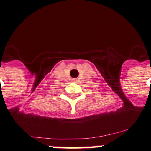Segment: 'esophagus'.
Returning a JSON list of instances; mask_svg holds the SVG:
<instances>
[{"mask_svg": "<svg viewBox=\"0 0 151 151\" xmlns=\"http://www.w3.org/2000/svg\"><path fill=\"white\" fill-rule=\"evenodd\" d=\"M76 81H77V80H76V79H73V80H72V81H73V82H75Z\"/></svg>", "mask_w": 151, "mask_h": 151, "instance_id": "obj_1", "label": "esophagus"}]
</instances>
